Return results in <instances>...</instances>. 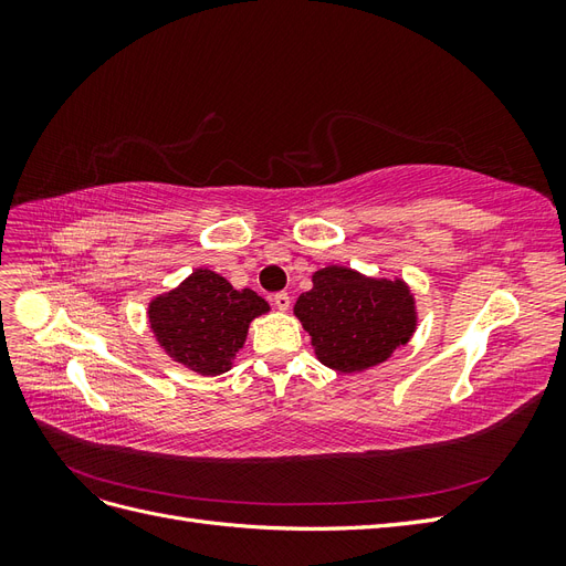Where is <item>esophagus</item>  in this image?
Returning a JSON list of instances; mask_svg holds the SVG:
<instances>
[{"label": "esophagus", "instance_id": "esophagus-1", "mask_svg": "<svg viewBox=\"0 0 566 566\" xmlns=\"http://www.w3.org/2000/svg\"><path fill=\"white\" fill-rule=\"evenodd\" d=\"M271 302H273V306H276V310L285 312L287 306H290V295L287 293H276V295L271 297Z\"/></svg>", "mask_w": 566, "mask_h": 566}]
</instances>
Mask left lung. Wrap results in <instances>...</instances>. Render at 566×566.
<instances>
[{
	"label": "left lung",
	"mask_w": 566,
	"mask_h": 566,
	"mask_svg": "<svg viewBox=\"0 0 566 566\" xmlns=\"http://www.w3.org/2000/svg\"><path fill=\"white\" fill-rule=\"evenodd\" d=\"M295 314L321 361L339 373L382 364L416 328L413 297L401 281H370L342 266L314 273Z\"/></svg>",
	"instance_id": "left-lung-1"
}]
</instances>
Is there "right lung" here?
<instances>
[{
	"label": "right lung",
	"instance_id": "add662e5",
	"mask_svg": "<svg viewBox=\"0 0 566 566\" xmlns=\"http://www.w3.org/2000/svg\"><path fill=\"white\" fill-rule=\"evenodd\" d=\"M269 312L254 290H235L210 269H198L177 290L150 302L148 318L165 352L200 375H219L243 347L248 325Z\"/></svg>",
	"mask_w": 566,
	"mask_h": 566
}]
</instances>
